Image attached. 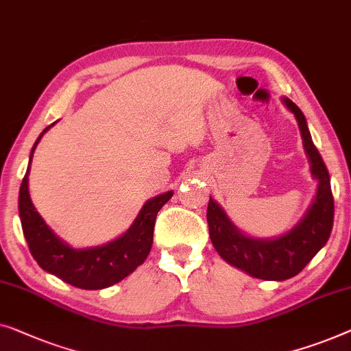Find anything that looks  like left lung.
Listing matches in <instances>:
<instances>
[{
	"instance_id": "left-lung-1",
	"label": "left lung",
	"mask_w": 351,
	"mask_h": 351,
	"mask_svg": "<svg viewBox=\"0 0 351 351\" xmlns=\"http://www.w3.org/2000/svg\"><path fill=\"white\" fill-rule=\"evenodd\" d=\"M281 103L298 121L310 173L318 181L317 194L302 218L288 232L272 239L251 237L232 223L218 202L210 197L206 221L215 250L232 267L254 278L283 281L298 275L329 240L334 223V199L328 169L312 141L307 121L299 106L281 97Z\"/></svg>"
}]
</instances>
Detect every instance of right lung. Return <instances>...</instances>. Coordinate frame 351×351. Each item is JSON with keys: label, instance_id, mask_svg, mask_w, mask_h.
I'll return each mask as SVG.
<instances>
[{"label": "right lung", "instance_id": "obj_1", "mask_svg": "<svg viewBox=\"0 0 351 351\" xmlns=\"http://www.w3.org/2000/svg\"><path fill=\"white\" fill-rule=\"evenodd\" d=\"M56 124V122H53ZM53 124L44 128L29 152L27 173L19 192V216L29 253L39 267L56 275L68 285L81 289H103L119 283L138 265L145 263L152 246L154 224L159 210L171 199L173 191H167L146 200L132 226L105 245L90 248H73L57 237L34 208L28 191V175L33 152L39 140Z\"/></svg>", "mask_w": 351, "mask_h": 351}]
</instances>
